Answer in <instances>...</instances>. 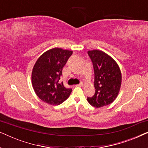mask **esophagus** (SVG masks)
<instances>
[{
    "mask_svg": "<svg viewBox=\"0 0 148 148\" xmlns=\"http://www.w3.org/2000/svg\"><path fill=\"white\" fill-rule=\"evenodd\" d=\"M83 86H84V84H83V83H80L79 84L77 85V86H78V87H82Z\"/></svg>",
    "mask_w": 148,
    "mask_h": 148,
    "instance_id": "34e87169",
    "label": "esophagus"
}]
</instances>
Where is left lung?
I'll use <instances>...</instances> for the list:
<instances>
[{"instance_id":"1","label":"left lung","mask_w":148,"mask_h":148,"mask_svg":"<svg viewBox=\"0 0 148 148\" xmlns=\"http://www.w3.org/2000/svg\"><path fill=\"white\" fill-rule=\"evenodd\" d=\"M94 70L95 94L88 102L96 108L114 101L120 91L122 76L119 66L112 57L99 50L88 52Z\"/></svg>"}]
</instances>
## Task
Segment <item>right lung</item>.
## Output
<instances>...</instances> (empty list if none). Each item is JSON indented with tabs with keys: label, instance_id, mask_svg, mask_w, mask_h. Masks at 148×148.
<instances>
[{
	"label": "right lung",
	"instance_id": "obj_1",
	"mask_svg": "<svg viewBox=\"0 0 148 148\" xmlns=\"http://www.w3.org/2000/svg\"><path fill=\"white\" fill-rule=\"evenodd\" d=\"M73 51L54 48L44 52L34 64L32 73V86L38 98L51 105L62 104L69 97L71 88L59 82L65 65Z\"/></svg>",
	"mask_w": 148,
	"mask_h": 148
}]
</instances>
